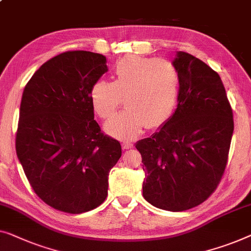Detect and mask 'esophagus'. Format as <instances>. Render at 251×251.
I'll return each instance as SVG.
<instances>
[{
  "label": "esophagus",
  "instance_id": "obj_1",
  "mask_svg": "<svg viewBox=\"0 0 251 251\" xmlns=\"http://www.w3.org/2000/svg\"><path fill=\"white\" fill-rule=\"evenodd\" d=\"M122 147L123 150H131V148H133V144L130 143V141H123L122 143Z\"/></svg>",
  "mask_w": 251,
  "mask_h": 251
}]
</instances>
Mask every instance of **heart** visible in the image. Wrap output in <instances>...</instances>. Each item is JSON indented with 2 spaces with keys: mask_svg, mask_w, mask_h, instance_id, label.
Here are the masks:
<instances>
[{
  "mask_svg": "<svg viewBox=\"0 0 251 251\" xmlns=\"http://www.w3.org/2000/svg\"><path fill=\"white\" fill-rule=\"evenodd\" d=\"M180 75L168 61L129 56L115 65L113 81L97 80L90 89V103L101 119L115 113L123 101L125 110L106 122L112 136L131 139L145 126L157 128L172 117L177 103Z\"/></svg>",
  "mask_w": 251,
  "mask_h": 251,
  "instance_id": "b5f03b06",
  "label": "heart"
}]
</instances>
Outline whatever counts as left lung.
Listing matches in <instances>:
<instances>
[{
    "instance_id": "left-lung-1",
    "label": "left lung",
    "mask_w": 251,
    "mask_h": 251,
    "mask_svg": "<svg viewBox=\"0 0 251 251\" xmlns=\"http://www.w3.org/2000/svg\"><path fill=\"white\" fill-rule=\"evenodd\" d=\"M177 107L136 148L146 176L144 198L157 208L182 212L204 202L221 181L233 133V113L217 72L191 54L177 52Z\"/></svg>"
}]
</instances>
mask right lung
I'll list each match as a JSON object with an SVG mask.
<instances>
[{"label":"right lung","mask_w":251,"mask_h":251,"mask_svg":"<svg viewBox=\"0 0 251 251\" xmlns=\"http://www.w3.org/2000/svg\"><path fill=\"white\" fill-rule=\"evenodd\" d=\"M106 57L72 50L52 57L25 87L16 151L36 195L61 212L80 214L105 201L121 145L94 120L90 89Z\"/></svg>","instance_id":"obj_1"}]
</instances>
